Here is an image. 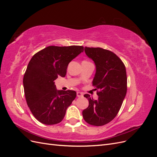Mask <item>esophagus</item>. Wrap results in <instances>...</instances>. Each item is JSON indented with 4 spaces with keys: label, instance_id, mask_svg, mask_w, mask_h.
Listing matches in <instances>:
<instances>
[{
    "label": "esophagus",
    "instance_id": "34e87169",
    "mask_svg": "<svg viewBox=\"0 0 157 157\" xmlns=\"http://www.w3.org/2000/svg\"><path fill=\"white\" fill-rule=\"evenodd\" d=\"M77 97L80 98V97H82L83 96V94H82V93L78 92L77 93Z\"/></svg>",
    "mask_w": 157,
    "mask_h": 157
}]
</instances>
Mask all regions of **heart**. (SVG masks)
Returning a JSON list of instances; mask_svg holds the SVG:
<instances>
[{
  "label": "heart",
  "instance_id": "heart-1",
  "mask_svg": "<svg viewBox=\"0 0 157 157\" xmlns=\"http://www.w3.org/2000/svg\"><path fill=\"white\" fill-rule=\"evenodd\" d=\"M84 62H90V61H83Z\"/></svg>",
  "mask_w": 157,
  "mask_h": 157
}]
</instances>
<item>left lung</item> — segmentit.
<instances>
[{
	"instance_id": "left-lung-1",
	"label": "left lung",
	"mask_w": 157,
	"mask_h": 157,
	"mask_svg": "<svg viewBox=\"0 0 157 157\" xmlns=\"http://www.w3.org/2000/svg\"><path fill=\"white\" fill-rule=\"evenodd\" d=\"M84 51L96 66L92 85L97 90L98 99L89 101L82 115L88 124L101 126L115 118L122 106L127 92V76L124 63L113 52L101 48L85 47Z\"/></svg>"
}]
</instances>
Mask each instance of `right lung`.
I'll return each instance as SVG.
<instances>
[{
  "label": "right lung",
  "mask_w": 157,
  "mask_h": 157,
  "mask_svg": "<svg viewBox=\"0 0 157 157\" xmlns=\"http://www.w3.org/2000/svg\"><path fill=\"white\" fill-rule=\"evenodd\" d=\"M83 51L82 46H50L31 59L23 76L25 96L33 116L42 124L59 123L77 96L74 90H57L54 80L65 77L70 61Z\"/></svg>",
  "instance_id": "1"
}]
</instances>
